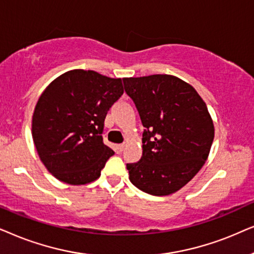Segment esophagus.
Masks as SVG:
<instances>
[{"instance_id":"esophagus-1","label":"esophagus","mask_w":254,"mask_h":254,"mask_svg":"<svg viewBox=\"0 0 254 254\" xmlns=\"http://www.w3.org/2000/svg\"><path fill=\"white\" fill-rule=\"evenodd\" d=\"M116 150H117L118 153H121V152H123V150H124V144H118L117 146H116Z\"/></svg>"}]
</instances>
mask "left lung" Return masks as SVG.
I'll return each instance as SVG.
<instances>
[{
    "mask_svg": "<svg viewBox=\"0 0 254 254\" xmlns=\"http://www.w3.org/2000/svg\"><path fill=\"white\" fill-rule=\"evenodd\" d=\"M123 82L145 127L140 160L127 164L130 181L147 194H173L198 173L210 152L215 129L208 108L177 76L155 74Z\"/></svg>",
    "mask_w": 254,
    "mask_h": 254,
    "instance_id": "1",
    "label": "left lung"
}]
</instances>
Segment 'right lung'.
<instances>
[{
    "label": "right lung",
    "mask_w": 254,
    "mask_h": 254,
    "mask_svg": "<svg viewBox=\"0 0 254 254\" xmlns=\"http://www.w3.org/2000/svg\"><path fill=\"white\" fill-rule=\"evenodd\" d=\"M123 93L122 79L83 69L64 73L46 87L32 116V138L53 177L74 186L100 178L115 153L103 143L104 120Z\"/></svg>",
    "instance_id": "right-lung-1"
}]
</instances>
